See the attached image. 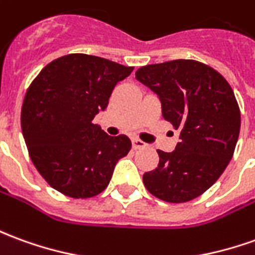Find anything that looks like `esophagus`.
I'll return each instance as SVG.
<instances>
[{"instance_id": "esophagus-1", "label": "esophagus", "mask_w": 255, "mask_h": 255, "mask_svg": "<svg viewBox=\"0 0 255 255\" xmlns=\"http://www.w3.org/2000/svg\"><path fill=\"white\" fill-rule=\"evenodd\" d=\"M145 146H146L145 142H142L140 139H132L133 149H142V147H145Z\"/></svg>"}]
</instances>
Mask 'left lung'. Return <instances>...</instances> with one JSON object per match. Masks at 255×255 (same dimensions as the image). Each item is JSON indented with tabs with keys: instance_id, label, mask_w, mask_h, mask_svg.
<instances>
[{
	"instance_id": "left-lung-1",
	"label": "left lung",
	"mask_w": 255,
	"mask_h": 255,
	"mask_svg": "<svg viewBox=\"0 0 255 255\" xmlns=\"http://www.w3.org/2000/svg\"><path fill=\"white\" fill-rule=\"evenodd\" d=\"M135 78L157 95L163 117L181 129L175 150H157L158 165L143 174L146 189L164 202H190L213 186L233 156L240 132L233 90L213 67L190 59L143 66Z\"/></svg>"
}]
</instances>
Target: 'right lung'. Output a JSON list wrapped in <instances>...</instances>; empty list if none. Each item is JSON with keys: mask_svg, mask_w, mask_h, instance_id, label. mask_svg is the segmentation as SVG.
<instances>
[{"mask_svg": "<svg viewBox=\"0 0 255 255\" xmlns=\"http://www.w3.org/2000/svg\"><path fill=\"white\" fill-rule=\"evenodd\" d=\"M132 69L70 53L48 63L30 84L20 116L23 138L33 164L53 189L88 199L108 188L131 140L110 136L92 120L108 108L116 84Z\"/></svg>", "mask_w": 255, "mask_h": 255, "instance_id": "1", "label": "right lung"}]
</instances>
